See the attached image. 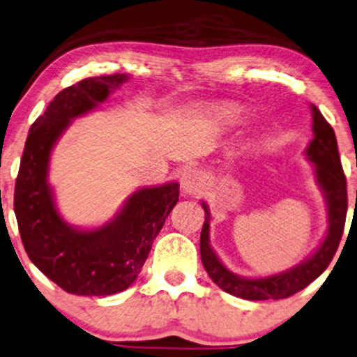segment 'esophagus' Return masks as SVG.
<instances>
[{"instance_id":"1","label":"esophagus","mask_w":357,"mask_h":357,"mask_svg":"<svg viewBox=\"0 0 357 357\" xmlns=\"http://www.w3.org/2000/svg\"><path fill=\"white\" fill-rule=\"evenodd\" d=\"M181 186L184 192L188 194H199L204 188V179H202V174L197 169H184L181 176Z\"/></svg>"}]
</instances>
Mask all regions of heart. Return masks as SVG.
Returning <instances> with one entry per match:
<instances>
[{"label":"heart","instance_id":"heart-1","mask_svg":"<svg viewBox=\"0 0 357 357\" xmlns=\"http://www.w3.org/2000/svg\"><path fill=\"white\" fill-rule=\"evenodd\" d=\"M225 121H227V123H236V121H237V115L229 114L227 116H225Z\"/></svg>","mask_w":357,"mask_h":357}]
</instances>
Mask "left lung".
Returning a JSON list of instances; mask_svg holds the SVG:
<instances>
[{
  "label": "left lung",
  "instance_id": "left-lung-1",
  "mask_svg": "<svg viewBox=\"0 0 357 357\" xmlns=\"http://www.w3.org/2000/svg\"><path fill=\"white\" fill-rule=\"evenodd\" d=\"M313 114V139L306 148V156L314 166L317 181L324 194L328 204V232L321 245L310 259L287 272H280L264 278H243L229 272L219 257L209 245V209L202 202L206 211V220L201 231V260L212 282L224 291L243 300H282L295 295L317 280L335 257L344 231L347 212L346 176L342 171L337 142L333 126L317 107L311 105Z\"/></svg>",
  "mask_w": 357,
  "mask_h": 357
}]
</instances>
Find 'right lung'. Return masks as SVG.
<instances>
[{"instance_id": "right-lung-1", "label": "right lung", "mask_w": 357, "mask_h": 357, "mask_svg": "<svg viewBox=\"0 0 357 357\" xmlns=\"http://www.w3.org/2000/svg\"><path fill=\"white\" fill-rule=\"evenodd\" d=\"M128 75L89 77L57 93L31 126L15 186V214L31 261L67 293L105 296L137 280L166 218L179 197V184L133 192L116 218L93 231H79L59 215L47 183L52 146L70 120L105 102Z\"/></svg>"}]
</instances>
